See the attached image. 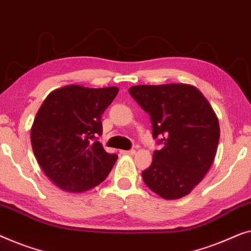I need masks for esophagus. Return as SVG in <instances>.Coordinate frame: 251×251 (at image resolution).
Here are the masks:
<instances>
[{"label":"esophagus","mask_w":251,"mask_h":251,"mask_svg":"<svg viewBox=\"0 0 251 251\" xmlns=\"http://www.w3.org/2000/svg\"><path fill=\"white\" fill-rule=\"evenodd\" d=\"M121 153H123V154H128V156H130V154L135 153V150H134V149H132V150H122Z\"/></svg>","instance_id":"1"}]
</instances>
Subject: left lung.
Here are the masks:
<instances>
[{
	"label": "left lung",
	"mask_w": 251,
	"mask_h": 251,
	"mask_svg": "<svg viewBox=\"0 0 251 251\" xmlns=\"http://www.w3.org/2000/svg\"><path fill=\"white\" fill-rule=\"evenodd\" d=\"M129 94L150 116L153 139L162 144L142 172L150 190L179 199L202 181L215 159L220 124L202 93L188 84L136 85Z\"/></svg>",
	"instance_id": "1"
}]
</instances>
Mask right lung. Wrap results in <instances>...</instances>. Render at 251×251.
I'll return each mask as SVG.
<instances>
[{"label": "right lung", "instance_id": "1", "mask_svg": "<svg viewBox=\"0 0 251 251\" xmlns=\"http://www.w3.org/2000/svg\"><path fill=\"white\" fill-rule=\"evenodd\" d=\"M119 89L68 85L48 95L30 130L31 147L45 175L67 192L87 191L103 182L117 160L98 141L101 116Z\"/></svg>", "mask_w": 251, "mask_h": 251}]
</instances>
